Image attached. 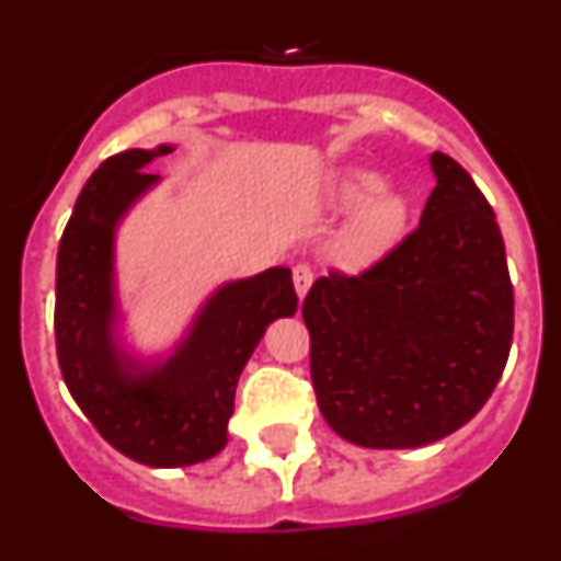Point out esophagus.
Here are the masks:
<instances>
[{
	"label": "esophagus",
	"instance_id": "obj_1",
	"mask_svg": "<svg viewBox=\"0 0 561 561\" xmlns=\"http://www.w3.org/2000/svg\"><path fill=\"white\" fill-rule=\"evenodd\" d=\"M291 280H295L297 297L304 300V297L309 295V289H311V280H314V272H311L309 264H297L295 270H291Z\"/></svg>",
	"mask_w": 561,
	"mask_h": 561
}]
</instances>
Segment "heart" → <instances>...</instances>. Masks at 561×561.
I'll return each mask as SVG.
<instances>
[{
  "mask_svg": "<svg viewBox=\"0 0 561 561\" xmlns=\"http://www.w3.org/2000/svg\"><path fill=\"white\" fill-rule=\"evenodd\" d=\"M331 210H354L331 241V255L345 270H365L388 255L408 227L410 205L396 191H385V176L368 168L336 171L325 185Z\"/></svg>",
  "mask_w": 561,
  "mask_h": 561,
  "instance_id": "obj_1",
  "label": "heart"
}]
</instances>
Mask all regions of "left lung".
Returning a JSON list of instances; mask_svg holds the SVG:
<instances>
[{"label": "left lung", "instance_id": "obj_1", "mask_svg": "<svg viewBox=\"0 0 561 561\" xmlns=\"http://www.w3.org/2000/svg\"><path fill=\"white\" fill-rule=\"evenodd\" d=\"M410 232L359 277L304 300L317 404L340 438L413 449L474 419L508 359L514 289L492 205L447 153Z\"/></svg>", "mask_w": 561, "mask_h": 561}]
</instances>
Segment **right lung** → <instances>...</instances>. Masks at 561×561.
I'll return each instance as SVG.
<instances>
[{"label": "right lung", "mask_w": 561, "mask_h": 561, "mask_svg": "<svg viewBox=\"0 0 561 561\" xmlns=\"http://www.w3.org/2000/svg\"><path fill=\"white\" fill-rule=\"evenodd\" d=\"M173 146L114 153L83 185L58 247L56 345L69 393L98 433L137 463L173 469L227 447L238 376L277 317L297 311L291 270L272 266L207 295L171 351L142 356L123 334L114 247L148 173Z\"/></svg>", "instance_id": "1"}]
</instances>
